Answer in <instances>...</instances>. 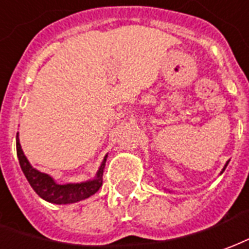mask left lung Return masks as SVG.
I'll use <instances>...</instances> for the list:
<instances>
[{
	"label": "left lung",
	"instance_id": "1",
	"mask_svg": "<svg viewBox=\"0 0 249 249\" xmlns=\"http://www.w3.org/2000/svg\"><path fill=\"white\" fill-rule=\"evenodd\" d=\"M227 164H228V163H227ZM227 164H226V167H227ZM226 167H224V168H223V171H224V170H226Z\"/></svg>",
	"mask_w": 249,
	"mask_h": 249
}]
</instances>
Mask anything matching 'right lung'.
<instances>
[{
	"label": "right lung",
	"mask_w": 249,
	"mask_h": 249,
	"mask_svg": "<svg viewBox=\"0 0 249 249\" xmlns=\"http://www.w3.org/2000/svg\"><path fill=\"white\" fill-rule=\"evenodd\" d=\"M17 157L19 160V166L22 168L25 177L30 183V186L34 191L37 192L39 196L50 203L55 204H69V203H75V201L83 200L86 197L91 196L102 187V175L106 158L101 164L99 171L97 172V177L92 180L83 183H77V184H58L53 180L48 174L39 172L36 168L30 166V163L23 155L22 148L19 144L17 134Z\"/></svg>",
	"instance_id": "1"
}]
</instances>
